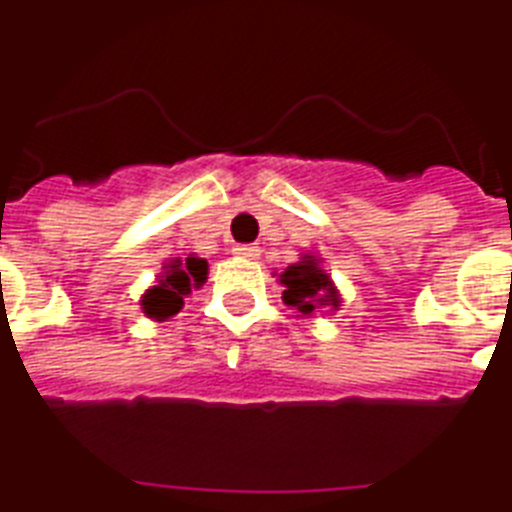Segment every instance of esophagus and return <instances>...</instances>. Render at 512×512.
Returning <instances> with one entry per match:
<instances>
[{"mask_svg": "<svg viewBox=\"0 0 512 512\" xmlns=\"http://www.w3.org/2000/svg\"><path fill=\"white\" fill-rule=\"evenodd\" d=\"M235 253L237 256H243V259H259V248H256V245H237Z\"/></svg>", "mask_w": 512, "mask_h": 512, "instance_id": "1", "label": "esophagus"}]
</instances>
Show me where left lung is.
Segmentation results:
<instances>
[{
	"label": "left lung",
	"mask_w": 512,
	"mask_h": 512,
	"mask_svg": "<svg viewBox=\"0 0 512 512\" xmlns=\"http://www.w3.org/2000/svg\"><path fill=\"white\" fill-rule=\"evenodd\" d=\"M283 285V301L291 310L301 315H312L318 307H339V293H336L331 277L318 267V259L304 256L299 264L280 272Z\"/></svg>",
	"instance_id": "8db88e82"
}]
</instances>
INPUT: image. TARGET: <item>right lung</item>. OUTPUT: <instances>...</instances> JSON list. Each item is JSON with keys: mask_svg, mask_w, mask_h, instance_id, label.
I'll return each instance as SVG.
<instances>
[{"mask_svg": "<svg viewBox=\"0 0 512 512\" xmlns=\"http://www.w3.org/2000/svg\"><path fill=\"white\" fill-rule=\"evenodd\" d=\"M208 275V261L189 256L186 261H173L170 267L160 275L157 285H152L144 293V312L149 318L165 320L170 315H176L184 307V299L192 293V288H200Z\"/></svg>", "mask_w": 512, "mask_h": 512, "instance_id": "1", "label": "right lung"}]
</instances>
